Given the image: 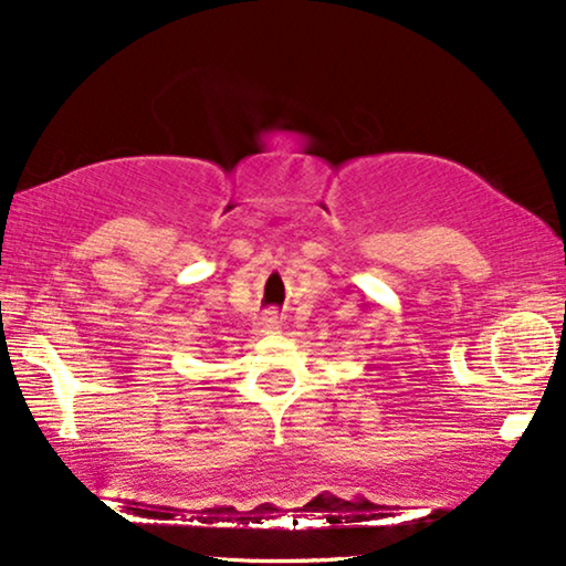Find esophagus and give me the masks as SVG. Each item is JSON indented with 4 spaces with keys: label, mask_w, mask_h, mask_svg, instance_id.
<instances>
[{
    "label": "esophagus",
    "mask_w": 566,
    "mask_h": 566,
    "mask_svg": "<svg viewBox=\"0 0 566 566\" xmlns=\"http://www.w3.org/2000/svg\"><path fill=\"white\" fill-rule=\"evenodd\" d=\"M281 327H283L281 316H277L275 312H268V314L260 316L258 324H254V335H258V337L273 335V332H281Z\"/></svg>",
    "instance_id": "esophagus-1"
}]
</instances>
